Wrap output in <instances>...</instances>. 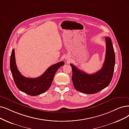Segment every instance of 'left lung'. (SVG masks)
I'll list each match as a JSON object with an SVG mask.
<instances>
[{"label":"left lung","mask_w":129,"mask_h":129,"mask_svg":"<svg viewBox=\"0 0 129 129\" xmlns=\"http://www.w3.org/2000/svg\"><path fill=\"white\" fill-rule=\"evenodd\" d=\"M105 59L101 70L92 74H86L73 64L72 80L75 89L87 94H93L104 89L111 82L114 70L115 56L110 38H105Z\"/></svg>","instance_id":"8db88e82"}]
</instances>
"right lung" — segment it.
Wrapping results in <instances>:
<instances>
[{
  "instance_id": "obj_1",
  "label": "right lung",
  "mask_w": 129,
  "mask_h": 129,
  "mask_svg": "<svg viewBox=\"0 0 129 129\" xmlns=\"http://www.w3.org/2000/svg\"><path fill=\"white\" fill-rule=\"evenodd\" d=\"M64 62H59L53 64L41 76L36 78H26L18 71L16 64L15 50L13 49L10 59V68L15 83L19 90L30 96H38L47 91L51 85L56 71Z\"/></svg>"
}]
</instances>
